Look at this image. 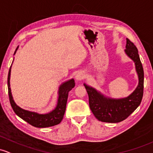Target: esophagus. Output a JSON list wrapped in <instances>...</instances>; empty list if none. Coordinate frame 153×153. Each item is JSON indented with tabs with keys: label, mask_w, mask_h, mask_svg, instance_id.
<instances>
[{
	"label": "esophagus",
	"mask_w": 153,
	"mask_h": 153,
	"mask_svg": "<svg viewBox=\"0 0 153 153\" xmlns=\"http://www.w3.org/2000/svg\"><path fill=\"white\" fill-rule=\"evenodd\" d=\"M85 76H86V75H85L84 72L80 71L76 74V75H75V80H76L77 81H81V80H83V78H85Z\"/></svg>",
	"instance_id": "esophagus-1"
}]
</instances>
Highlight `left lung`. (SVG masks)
<instances>
[{"instance_id": "1", "label": "left lung", "mask_w": 153, "mask_h": 153, "mask_svg": "<svg viewBox=\"0 0 153 153\" xmlns=\"http://www.w3.org/2000/svg\"><path fill=\"white\" fill-rule=\"evenodd\" d=\"M125 53L134 62L138 75L137 86L131 94L125 97L112 98L105 95L89 85L83 83L89 95V107L93 114L99 121L117 123L125 120L139 107L143 97L144 70L137 48L126 39Z\"/></svg>"}]
</instances>
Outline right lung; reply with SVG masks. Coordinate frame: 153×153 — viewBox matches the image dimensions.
<instances>
[{
  "instance_id": "add662e5",
  "label": "right lung",
  "mask_w": 153,
  "mask_h": 153,
  "mask_svg": "<svg viewBox=\"0 0 153 153\" xmlns=\"http://www.w3.org/2000/svg\"><path fill=\"white\" fill-rule=\"evenodd\" d=\"M18 48L19 46H17L14 55H15ZM13 62H14V59H13ZM12 65L9 68V74H8L7 83L9 100H10L11 105H12L14 113L19 117H20L22 120H23L24 121L27 122L30 125H33L36 128H48V127L54 126V125L60 123L62 122V119H63L64 113H65L69 92L71 91L72 88H74L75 85L73 78L63 82L59 86V90H58L57 103H56V107L52 111L45 114L38 113V112L36 111H31L22 108L19 105H17L16 102H14L12 97V90H11L10 88V76Z\"/></svg>"
}]
</instances>
